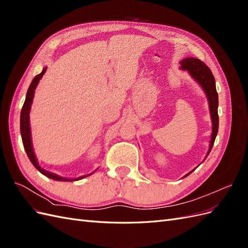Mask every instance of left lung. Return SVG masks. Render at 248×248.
I'll list each match as a JSON object with an SVG mask.
<instances>
[{
  "instance_id": "1",
  "label": "left lung",
  "mask_w": 248,
  "mask_h": 248,
  "mask_svg": "<svg viewBox=\"0 0 248 248\" xmlns=\"http://www.w3.org/2000/svg\"><path fill=\"white\" fill-rule=\"evenodd\" d=\"M180 64H181V69L188 72L189 76L202 87V91L205 92L208 99L210 117H211V122H212V133H211V140H210L209 150L205 157L206 159L210 151H211L217 136V132H218L219 119H218V111H217V108H218V94L216 92L215 78L213 77L211 70L209 69V67L199 59L191 58V57L184 58L183 60H181ZM196 169H193L189 172H187L183 178L189 176Z\"/></svg>"
}]
</instances>
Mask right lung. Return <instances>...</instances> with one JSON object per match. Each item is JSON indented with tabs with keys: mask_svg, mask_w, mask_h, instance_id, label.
Wrapping results in <instances>:
<instances>
[{
	"mask_svg": "<svg viewBox=\"0 0 248 248\" xmlns=\"http://www.w3.org/2000/svg\"><path fill=\"white\" fill-rule=\"evenodd\" d=\"M46 69H47V67H44L43 70L41 71V73H39L38 76H36L33 78L31 85H30V87L28 89V92H27V95H26V100H25V103H24V106H22V108H21V111H20V134H21L22 144H24V148L26 150V153L29 157L30 161L32 162V164L37 169V170H39L42 175L46 176L47 178H50L52 180H56V181H78V180L84 179L85 177L92 175L96 170L93 172H91V174L80 176L78 178H74V179L64 178V177H61V176H59L57 174H54V172L42 169L39 166L38 160H37L36 155H35L34 150H33L32 136H31V126H30V110H31V106L33 103L35 90H36L37 86H38L39 80L44 76V73H46Z\"/></svg>",
	"mask_w": 248,
	"mask_h": 248,
	"instance_id": "add662e5",
	"label": "right lung"
}]
</instances>
